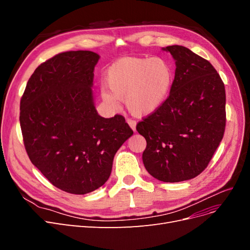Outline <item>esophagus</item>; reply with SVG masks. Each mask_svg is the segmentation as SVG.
<instances>
[{
    "label": "esophagus",
    "mask_w": 250,
    "mask_h": 250,
    "mask_svg": "<svg viewBox=\"0 0 250 250\" xmlns=\"http://www.w3.org/2000/svg\"><path fill=\"white\" fill-rule=\"evenodd\" d=\"M127 123L131 127L132 130H135V126H137V121H134L132 119H127Z\"/></svg>",
    "instance_id": "34e87169"
}]
</instances>
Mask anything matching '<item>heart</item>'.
I'll return each instance as SVG.
<instances>
[{
  "label": "heart",
  "mask_w": 250,
  "mask_h": 250,
  "mask_svg": "<svg viewBox=\"0 0 250 250\" xmlns=\"http://www.w3.org/2000/svg\"><path fill=\"white\" fill-rule=\"evenodd\" d=\"M174 72L162 57H125L105 74L103 99L111 106L125 100L135 117H146L160 108L171 92Z\"/></svg>",
  "instance_id": "heart-1"
}]
</instances>
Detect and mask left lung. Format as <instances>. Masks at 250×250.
<instances>
[{
	"mask_svg": "<svg viewBox=\"0 0 250 250\" xmlns=\"http://www.w3.org/2000/svg\"><path fill=\"white\" fill-rule=\"evenodd\" d=\"M163 50L175 59L171 92L137 130L147 142L143 163L150 175L179 183L199 175L222 141L225 87L210 62L190 49L175 44Z\"/></svg>",
	"mask_w": 250,
	"mask_h": 250,
	"instance_id": "8db88e82",
	"label": "left lung"
}]
</instances>
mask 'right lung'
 Segmentation results:
<instances>
[{
	"instance_id": "add662e5",
	"label": "right lung",
	"mask_w": 250,
	"mask_h": 250,
	"mask_svg": "<svg viewBox=\"0 0 250 250\" xmlns=\"http://www.w3.org/2000/svg\"><path fill=\"white\" fill-rule=\"evenodd\" d=\"M92 51L59 53L37 66L21 99L20 123L30 161L50 183L83 195L106 183L113 157L133 131L123 116L98 115Z\"/></svg>"
}]
</instances>
